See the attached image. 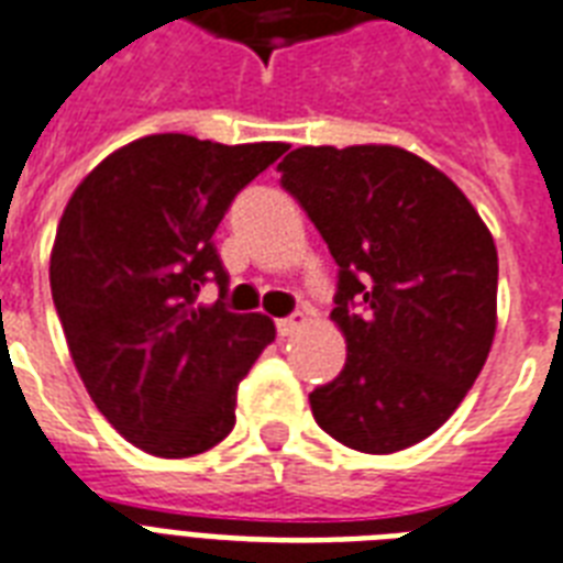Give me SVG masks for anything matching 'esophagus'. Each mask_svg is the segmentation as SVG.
Returning a JSON list of instances; mask_svg holds the SVG:
<instances>
[{
	"instance_id": "obj_1",
	"label": "esophagus",
	"mask_w": 563,
	"mask_h": 563,
	"mask_svg": "<svg viewBox=\"0 0 563 563\" xmlns=\"http://www.w3.org/2000/svg\"><path fill=\"white\" fill-rule=\"evenodd\" d=\"M308 322V317L305 313H290V317H282V320H276V329L282 338H287V334H294V331H299Z\"/></svg>"
}]
</instances>
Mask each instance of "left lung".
Wrapping results in <instances>:
<instances>
[{"label": "left lung", "instance_id": "1", "mask_svg": "<svg viewBox=\"0 0 563 563\" xmlns=\"http://www.w3.org/2000/svg\"><path fill=\"white\" fill-rule=\"evenodd\" d=\"M278 173L338 264L346 364L308 394L313 420L369 455L420 443L494 343V238L459 187L399 146H302Z\"/></svg>", "mask_w": 563, "mask_h": 563}]
</instances>
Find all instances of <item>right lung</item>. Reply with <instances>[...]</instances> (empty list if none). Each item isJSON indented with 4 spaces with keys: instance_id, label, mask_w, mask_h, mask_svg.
I'll return each mask as SVG.
<instances>
[{
    "instance_id": "right-lung-1",
    "label": "right lung",
    "mask_w": 563,
    "mask_h": 563,
    "mask_svg": "<svg viewBox=\"0 0 563 563\" xmlns=\"http://www.w3.org/2000/svg\"><path fill=\"white\" fill-rule=\"evenodd\" d=\"M287 152L150 134L99 164L58 222L49 285L96 408L129 443L190 459L234 429L238 385L276 325L225 305L213 232L234 196ZM205 284L221 287L198 305Z\"/></svg>"
}]
</instances>
